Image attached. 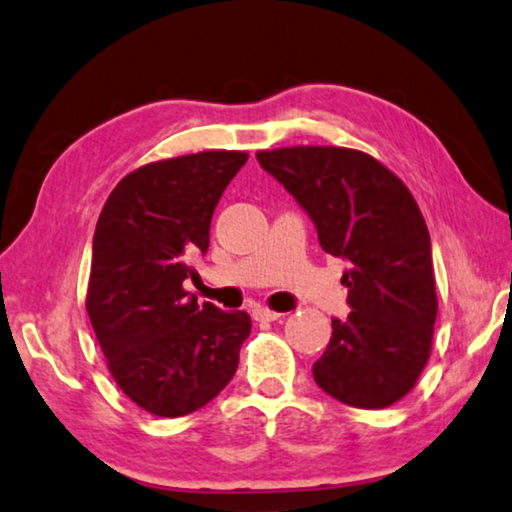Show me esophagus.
<instances>
[{
  "mask_svg": "<svg viewBox=\"0 0 512 512\" xmlns=\"http://www.w3.org/2000/svg\"><path fill=\"white\" fill-rule=\"evenodd\" d=\"M253 318L257 322H276L283 318V313H276V311H269V308H264V306H257V308H253Z\"/></svg>",
  "mask_w": 512,
  "mask_h": 512,
  "instance_id": "obj_1",
  "label": "esophagus"
}]
</instances>
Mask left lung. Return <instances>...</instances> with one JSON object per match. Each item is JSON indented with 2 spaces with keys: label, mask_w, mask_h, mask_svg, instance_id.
I'll use <instances>...</instances> for the list:
<instances>
[{
  "label": "left lung",
  "mask_w": 512,
  "mask_h": 512,
  "mask_svg": "<svg viewBox=\"0 0 512 512\" xmlns=\"http://www.w3.org/2000/svg\"><path fill=\"white\" fill-rule=\"evenodd\" d=\"M257 162L313 220L322 250L348 262L350 313L331 318L315 383L348 406H392L427 364L438 311L431 241L413 194L350 148H280Z\"/></svg>",
  "instance_id": "obj_1"
}]
</instances>
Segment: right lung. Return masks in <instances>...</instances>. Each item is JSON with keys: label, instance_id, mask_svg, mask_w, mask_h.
<instances>
[{"label": "right lung", "instance_id": "1", "mask_svg": "<svg viewBox=\"0 0 512 512\" xmlns=\"http://www.w3.org/2000/svg\"><path fill=\"white\" fill-rule=\"evenodd\" d=\"M246 153L153 162L115 185L92 239L88 315L120 390L148 413L181 417L234 378L250 315L183 290L206 255L215 206Z\"/></svg>", "mask_w": 512, "mask_h": 512}]
</instances>
